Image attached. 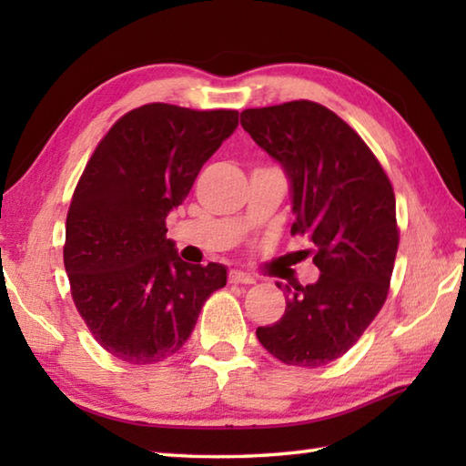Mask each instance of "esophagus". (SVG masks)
Returning a JSON list of instances; mask_svg holds the SVG:
<instances>
[{"label": "esophagus", "instance_id": "34e87169", "mask_svg": "<svg viewBox=\"0 0 466 466\" xmlns=\"http://www.w3.org/2000/svg\"><path fill=\"white\" fill-rule=\"evenodd\" d=\"M228 280L230 284H254L256 279L248 272H242V270H232L230 276H228Z\"/></svg>", "mask_w": 466, "mask_h": 466}]
</instances>
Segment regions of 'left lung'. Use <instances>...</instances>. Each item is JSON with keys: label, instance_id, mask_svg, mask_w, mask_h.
Listing matches in <instances>:
<instances>
[{"label": "left lung", "instance_id": "left-lung-1", "mask_svg": "<svg viewBox=\"0 0 466 466\" xmlns=\"http://www.w3.org/2000/svg\"><path fill=\"white\" fill-rule=\"evenodd\" d=\"M252 140L289 177L292 232L309 234L320 276L289 286L286 310L256 336L284 364L316 369L352 349L379 314L399 248L397 202L352 127L309 100L240 114Z\"/></svg>", "mask_w": 466, "mask_h": 466}]
</instances>
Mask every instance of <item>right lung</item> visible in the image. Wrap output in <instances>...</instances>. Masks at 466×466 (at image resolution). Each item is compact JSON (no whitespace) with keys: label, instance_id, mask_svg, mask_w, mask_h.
<instances>
[{"label":"right lung","instance_id":"1","mask_svg":"<svg viewBox=\"0 0 466 466\" xmlns=\"http://www.w3.org/2000/svg\"><path fill=\"white\" fill-rule=\"evenodd\" d=\"M236 110L147 104L120 117L77 182L66 220L64 264L94 339L127 364H154L190 339L224 264H187L166 238L180 206L226 137Z\"/></svg>","mask_w":466,"mask_h":466}]
</instances>
